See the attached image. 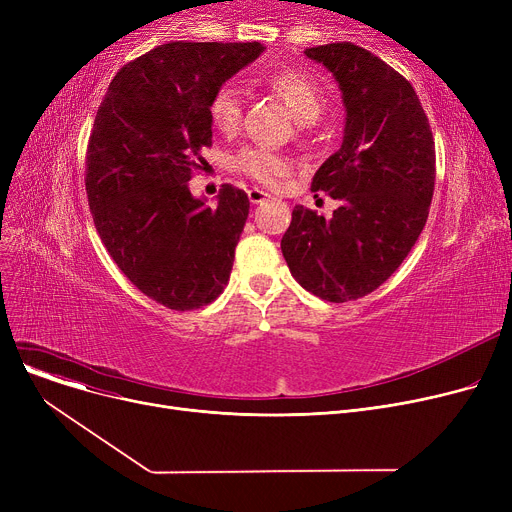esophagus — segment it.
<instances>
[{
    "instance_id": "1",
    "label": "esophagus",
    "mask_w": 512,
    "mask_h": 512,
    "mask_svg": "<svg viewBox=\"0 0 512 512\" xmlns=\"http://www.w3.org/2000/svg\"><path fill=\"white\" fill-rule=\"evenodd\" d=\"M247 195H249V201H251L253 205H259V203H263V201L270 199V195L263 193L261 188H251V191H249Z\"/></svg>"
}]
</instances>
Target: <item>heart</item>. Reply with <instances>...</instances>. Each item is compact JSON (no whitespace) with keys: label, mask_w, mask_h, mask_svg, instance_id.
I'll use <instances>...</instances> for the list:
<instances>
[{"label":"heart","mask_w":512,"mask_h":512,"mask_svg":"<svg viewBox=\"0 0 512 512\" xmlns=\"http://www.w3.org/2000/svg\"><path fill=\"white\" fill-rule=\"evenodd\" d=\"M265 87L274 91L280 99L288 103L294 118L303 126L313 124L326 110V95L311 76L294 68H280L263 76ZM207 114L213 124L224 134L238 128L242 120V95L234 85H222L213 91ZM234 166L240 174L255 180L263 186H274L282 176L290 172V161L278 151L265 147H247L238 151Z\"/></svg>","instance_id":"heart-1"}]
</instances>
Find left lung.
Wrapping results in <instances>:
<instances>
[{
  "label": "left lung",
  "mask_w": 512,
  "mask_h": 512,
  "mask_svg": "<svg viewBox=\"0 0 512 512\" xmlns=\"http://www.w3.org/2000/svg\"><path fill=\"white\" fill-rule=\"evenodd\" d=\"M305 53L336 76L346 105L342 147L311 182L340 207L330 220L294 207L282 255L315 297L357 301L398 270L427 222L434 134L409 80L371 51L342 41Z\"/></svg>",
  "instance_id": "1"
}]
</instances>
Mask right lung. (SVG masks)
Here are the masks:
<instances>
[{"label": "right lung", "mask_w": 512, "mask_h": 512, "mask_svg": "<svg viewBox=\"0 0 512 512\" xmlns=\"http://www.w3.org/2000/svg\"><path fill=\"white\" fill-rule=\"evenodd\" d=\"M261 51L164 43L122 66L97 110L85 174L95 228L122 274L168 309H201L230 280L249 197L222 184L211 209L186 182L211 147L213 91Z\"/></svg>", "instance_id": "obj_1"}]
</instances>
